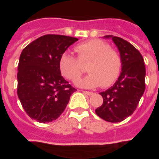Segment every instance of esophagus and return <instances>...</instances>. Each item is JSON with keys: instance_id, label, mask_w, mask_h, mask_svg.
Returning <instances> with one entry per match:
<instances>
[{"instance_id": "34e87169", "label": "esophagus", "mask_w": 159, "mask_h": 159, "mask_svg": "<svg viewBox=\"0 0 159 159\" xmlns=\"http://www.w3.org/2000/svg\"><path fill=\"white\" fill-rule=\"evenodd\" d=\"M83 93H84V94H87V95H92V94H93V93H92V92H89V91H83Z\"/></svg>"}]
</instances>
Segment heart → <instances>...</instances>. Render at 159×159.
I'll return each mask as SVG.
<instances>
[{
	"label": "heart",
	"mask_w": 159,
	"mask_h": 159,
	"mask_svg": "<svg viewBox=\"0 0 159 159\" xmlns=\"http://www.w3.org/2000/svg\"><path fill=\"white\" fill-rule=\"evenodd\" d=\"M78 59L70 52H64L59 59V69L63 76L70 81L79 78L83 70L81 63L89 61L87 70L89 74L78 80L76 84L83 88L111 86L118 78L123 61L119 52L111 48L103 40L93 39L81 42L75 47Z\"/></svg>",
	"instance_id": "obj_1"
}]
</instances>
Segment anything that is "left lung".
<instances>
[{"mask_svg":"<svg viewBox=\"0 0 159 159\" xmlns=\"http://www.w3.org/2000/svg\"><path fill=\"white\" fill-rule=\"evenodd\" d=\"M111 38L123 61L122 71L113 86L100 94L103 104L95 112L105 121L118 123L132 115L145 91L146 67L142 55L131 43L117 36Z\"/></svg>","mask_w":159,"mask_h":159,"instance_id":"8db88e82","label":"left lung"}]
</instances>
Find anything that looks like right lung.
<instances>
[{"mask_svg":"<svg viewBox=\"0 0 159 159\" xmlns=\"http://www.w3.org/2000/svg\"><path fill=\"white\" fill-rule=\"evenodd\" d=\"M77 38L45 35L23 49L18 66V96L24 110L39 123L62 114L76 89L61 76L59 59Z\"/></svg>","mask_w":159,"mask_h":159,"instance_id":"add662e5","label":"right lung"}]
</instances>
